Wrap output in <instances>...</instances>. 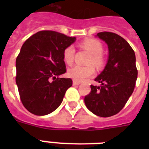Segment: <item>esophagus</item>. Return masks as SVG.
I'll return each instance as SVG.
<instances>
[{"label":"esophagus","mask_w":149,"mask_h":149,"mask_svg":"<svg viewBox=\"0 0 149 149\" xmlns=\"http://www.w3.org/2000/svg\"><path fill=\"white\" fill-rule=\"evenodd\" d=\"M72 84H73V85H76V86H77V85H79V84H80V82H79V81H77V80H73V82H72Z\"/></svg>","instance_id":"obj_1"}]
</instances>
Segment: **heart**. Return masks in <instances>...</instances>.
I'll list each match as a JSON object with an SVG mask.
<instances>
[{"label":"heart","instance_id":"1","mask_svg":"<svg viewBox=\"0 0 149 149\" xmlns=\"http://www.w3.org/2000/svg\"><path fill=\"white\" fill-rule=\"evenodd\" d=\"M80 46L91 54L87 63L92 64L97 68L101 67L104 63V58L102 56L104 51L103 45L99 41L94 38H87L80 43ZM75 49L73 45H68L63 50V60L67 65H72L74 61ZM95 70L92 65H75L68 70L67 75L74 80L81 82L93 77Z\"/></svg>","mask_w":149,"mask_h":149}]
</instances>
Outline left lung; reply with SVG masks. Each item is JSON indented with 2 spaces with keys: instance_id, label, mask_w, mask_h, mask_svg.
<instances>
[{
  "instance_id": "obj_1",
  "label": "left lung",
  "mask_w": 149,
  "mask_h": 149,
  "mask_svg": "<svg viewBox=\"0 0 149 149\" xmlns=\"http://www.w3.org/2000/svg\"><path fill=\"white\" fill-rule=\"evenodd\" d=\"M97 36L108 45V61L95 79L101 86L91 85V91L84 102L92 113L107 118L125 107L134 91L138 70L134 50L125 38L108 31L99 32Z\"/></svg>"
}]
</instances>
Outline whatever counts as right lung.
Here are the masks:
<instances>
[{
  "label": "right lung",
  "instance_id": "1",
  "mask_svg": "<svg viewBox=\"0 0 149 149\" xmlns=\"http://www.w3.org/2000/svg\"><path fill=\"white\" fill-rule=\"evenodd\" d=\"M75 40V37L45 30L34 34L22 45L16 58L15 79L22 104L31 113H52L72 85L70 78L58 77L66 72L63 50Z\"/></svg>",
  "mask_w": 149,
  "mask_h": 149
}]
</instances>
